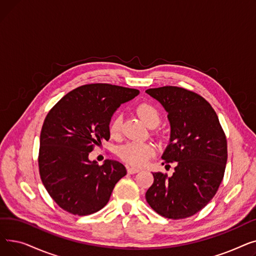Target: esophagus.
<instances>
[{"label": "esophagus", "mask_w": 256, "mask_h": 256, "mask_svg": "<svg viewBox=\"0 0 256 256\" xmlns=\"http://www.w3.org/2000/svg\"><path fill=\"white\" fill-rule=\"evenodd\" d=\"M140 171L139 168H135V167H128V174H135V173H138Z\"/></svg>", "instance_id": "1"}]
</instances>
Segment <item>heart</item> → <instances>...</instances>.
I'll return each instance as SVG.
<instances>
[{"mask_svg": "<svg viewBox=\"0 0 256 256\" xmlns=\"http://www.w3.org/2000/svg\"><path fill=\"white\" fill-rule=\"evenodd\" d=\"M136 111L144 122L150 128H156L160 122V112L150 102H141L137 106ZM121 115L115 114L110 121L109 132L112 138H117L121 132ZM156 152L152 144L142 142H128L119 147L118 154L126 163L132 166H142Z\"/></svg>", "mask_w": 256, "mask_h": 256, "instance_id": "b5f03b06", "label": "heart"}]
</instances>
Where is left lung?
Here are the masks:
<instances>
[{
	"label": "left lung",
	"instance_id": "1",
	"mask_svg": "<svg viewBox=\"0 0 256 256\" xmlns=\"http://www.w3.org/2000/svg\"><path fill=\"white\" fill-rule=\"evenodd\" d=\"M168 112L170 144L162 158L174 173H152L147 204L160 216L178 220L202 210L216 195L227 162V140L212 106L196 92L176 86L147 89ZM163 163V164H164ZM169 166V165H168Z\"/></svg>",
	"mask_w": 256,
	"mask_h": 256
}]
</instances>
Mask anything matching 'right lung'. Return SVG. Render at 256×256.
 <instances>
[{"label":"right lung","instance_id":"obj_1","mask_svg":"<svg viewBox=\"0 0 256 256\" xmlns=\"http://www.w3.org/2000/svg\"><path fill=\"white\" fill-rule=\"evenodd\" d=\"M140 93L111 84H87L64 96L48 113L40 132L38 167L52 200L65 212L87 216L110 199L126 167L113 160L98 166L88 156L110 139L109 124L117 108Z\"/></svg>","mask_w":256,"mask_h":256}]
</instances>
